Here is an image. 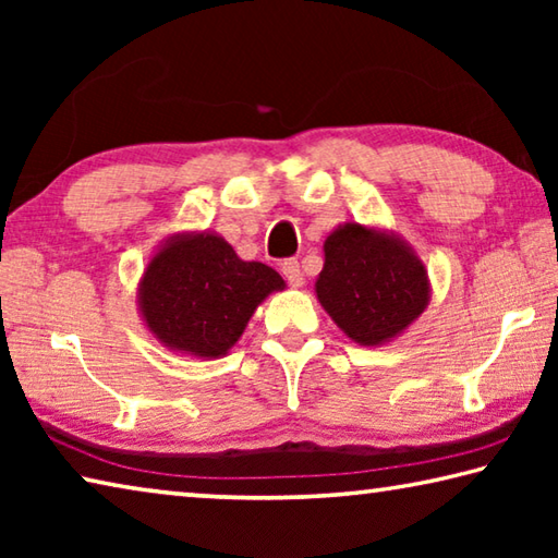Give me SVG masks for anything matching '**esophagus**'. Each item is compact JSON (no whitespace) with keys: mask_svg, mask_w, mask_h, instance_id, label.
Listing matches in <instances>:
<instances>
[{"mask_svg":"<svg viewBox=\"0 0 558 558\" xmlns=\"http://www.w3.org/2000/svg\"><path fill=\"white\" fill-rule=\"evenodd\" d=\"M282 276H286V280L290 282L292 288H300L302 286V270H300V263L295 258H290L282 263Z\"/></svg>","mask_w":558,"mask_h":558,"instance_id":"34e87169","label":"esophagus"}]
</instances>
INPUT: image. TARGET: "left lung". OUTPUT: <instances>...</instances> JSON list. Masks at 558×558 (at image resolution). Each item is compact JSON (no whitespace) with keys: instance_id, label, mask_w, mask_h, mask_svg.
<instances>
[{"instance_id":"8db88e82","label":"left lung","mask_w":558,"mask_h":558,"mask_svg":"<svg viewBox=\"0 0 558 558\" xmlns=\"http://www.w3.org/2000/svg\"><path fill=\"white\" fill-rule=\"evenodd\" d=\"M315 292L352 342L381 347L426 313L430 280L418 253L399 233L344 221L325 239Z\"/></svg>"}]
</instances>
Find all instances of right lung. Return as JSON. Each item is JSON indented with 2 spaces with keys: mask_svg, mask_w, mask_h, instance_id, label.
<instances>
[{
  "mask_svg": "<svg viewBox=\"0 0 558 558\" xmlns=\"http://www.w3.org/2000/svg\"><path fill=\"white\" fill-rule=\"evenodd\" d=\"M286 290L266 263L243 260L214 231L172 233L137 282L140 317L169 352L221 359L268 295Z\"/></svg>",
  "mask_w": 558,
  "mask_h": 558,
  "instance_id": "add662e5",
  "label": "right lung"
}]
</instances>
